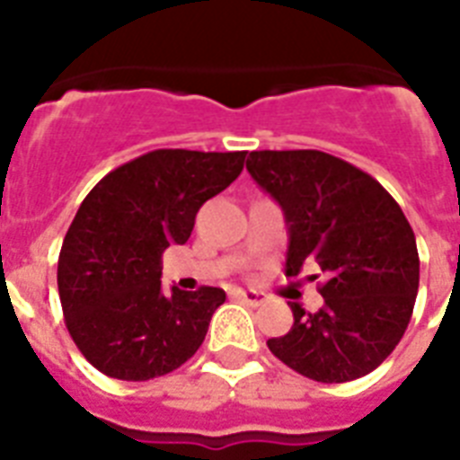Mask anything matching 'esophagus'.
I'll list each match as a JSON object with an SVG mask.
<instances>
[{
	"mask_svg": "<svg viewBox=\"0 0 460 460\" xmlns=\"http://www.w3.org/2000/svg\"><path fill=\"white\" fill-rule=\"evenodd\" d=\"M236 296H238V298H241V301L248 303V305H252V307L262 305V303L267 301V296L260 294V291H243V288H238Z\"/></svg>",
	"mask_w": 460,
	"mask_h": 460,
	"instance_id": "1",
	"label": "esophagus"
}]
</instances>
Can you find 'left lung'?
<instances>
[{"instance_id": "1", "label": "left lung", "mask_w": 460, "mask_h": 460, "mask_svg": "<svg viewBox=\"0 0 460 460\" xmlns=\"http://www.w3.org/2000/svg\"><path fill=\"white\" fill-rule=\"evenodd\" d=\"M245 166L284 209L288 277L307 260L324 274V305L305 313L291 303L294 327L267 346L314 382L365 377L413 314L420 258L406 215L370 173L320 150H255Z\"/></svg>"}]
</instances>
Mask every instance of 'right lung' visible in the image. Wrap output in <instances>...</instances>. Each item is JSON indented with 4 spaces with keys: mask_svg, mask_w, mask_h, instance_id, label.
<instances>
[{
    "mask_svg": "<svg viewBox=\"0 0 460 460\" xmlns=\"http://www.w3.org/2000/svg\"><path fill=\"white\" fill-rule=\"evenodd\" d=\"M245 153L153 150L97 183L59 252L64 322L107 377L147 382L195 356L222 288L162 291V252L190 238L202 202L243 172Z\"/></svg>",
    "mask_w": 460,
    "mask_h": 460,
    "instance_id": "1",
    "label": "right lung"
}]
</instances>
